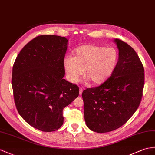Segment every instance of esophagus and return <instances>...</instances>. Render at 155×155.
I'll return each instance as SVG.
<instances>
[{
    "instance_id": "1",
    "label": "esophagus",
    "mask_w": 155,
    "mask_h": 155,
    "mask_svg": "<svg viewBox=\"0 0 155 155\" xmlns=\"http://www.w3.org/2000/svg\"><path fill=\"white\" fill-rule=\"evenodd\" d=\"M82 93H83V88L80 87V91H79V93H80V95H81Z\"/></svg>"
}]
</instances>
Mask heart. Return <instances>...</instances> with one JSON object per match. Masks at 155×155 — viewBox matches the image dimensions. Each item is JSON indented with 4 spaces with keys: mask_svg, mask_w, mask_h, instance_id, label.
<instances>
[{
    "mask_svg": "<svg viewBox=\"0 0 155 155\" xmlns=\"http://www.w3.org/2000/svg\"><path fill=\"white\" fill-rule=\"evenodd\" d=\"M118 61L114 48L85 45L75 49L74 57L64 58L63 65L69 80L76 82L84 72L93 84H101L110 76Z\"/></svg>",
    "mask_w": 155,
    "mask_h": 155,
    "instance_id": "b5f03b06",
    "label": "heart"
}]
</instances>
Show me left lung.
Here are the masks:
<instances>
[{"instance_id":"1","label":"left lung","mask_w":155,"mask_h":155,"mask_svg":"<svg viewBox=\"0 0 155 155\" xmlns=\"http://www.w3.org/2000/svg\"><path fill=\"white\" fill-rule=\"evenodd\" d=\"M118 61L110 77L99 86L82 93L86 125L97 133L122 126L137 110L145 83L144 68L136 52L116 39Z\"/></svg>"}]
</instances>
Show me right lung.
I'll return each mask as SVG.
<instances>
[{
  "label": "right lung",
  "instance_id": "add662e5",
  "mask_svg": "<svg viewBox=\"0 0 155 155\" xmlns=\"http://www.w3.org/2000/svg\"><path fill=\"white\" fill-rule=\"evenodd\" d=\"M68 40L41 35L21 49L12 68V86L19 114L30 126L54 131L64 122L63 109L79 95L77 85L64 79Z\"/></svg>",
  "mask_w": 155,
  "mask_h": 155
}]
</instances>
